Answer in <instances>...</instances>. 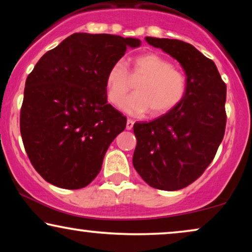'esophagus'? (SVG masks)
Segmentation results:
<instances>
[{
  "label": "esophagus",
  "mask_w": 252,
  "mask_h": 252,
  "mask_svg": "<svg viewBox=\"0 0 252 252\" xmlns=\"http://www.w3.org/2000/svg\"><path fill=\"white\" fill-rule=\"evenodd\" d=\"M133 126H134V122L132 119H127V123H126V129H128V130H130L133 128Z\"/></svg>",
  "instance_id": "esophagus-1"
}]
</instances>
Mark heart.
I'll list each match as a JSON object with an SVG mask.
<instances>
[{"mask_svg":"<svg viewBox=\"0 0 252 252\" xmlns=\"http://www.w3.org/2000/svg\"><path fill=\"white\" fill-rule=\"evenodd\" d=\"M136 82V94L124 106L132 115L148 111L153 117L166 115L184 102L188 92L184 72L159 54L144 53L130 61L129 71L122 62L109 68L105 77L108 101L117 108L122 106Z\"/></svg>","mask_w":252,"mask_h":252,"instance_id":"1","label":"heart"}]
</instances>
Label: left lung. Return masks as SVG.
Here are the masks:
<instances>
[{
	"instance_id": "1",
	"label": "left lung",
	"mask_w": 252,
	"mask_h": 252,
	"mask_svg": "<svg viewBox=\"0 0 252 252\" xmlns=\"http://www.w3.org/2000/svg\"><path fill=\"white\" fill-rule=\"evenodd\" d=\"M175 58L187 74L186 98L166 115L135 123L133 165L150 187L179 190L201 177L215 158L226 128V84L210 58L191 44L146 37Z\"/></svg>"
}]
</instances>
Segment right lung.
<instances>
[{
	"label": "right lung",
	"instance_id": "add662e5",
	"mask_svg": "<svg viewBox=\"0 0 252 252\" xmlns=\"http://www.w3.org/2000/svg\"><path fill=\"white\" fill-rule=\"evenodd\" d=\"M140 40L74 33L47 51L26 79L20 134L33 167L64 189L88 186L126 117L106 102L105 77Z\"/></svg>",
	"mask_w": 252,
	"mask_h": 252
}]
</instances>
